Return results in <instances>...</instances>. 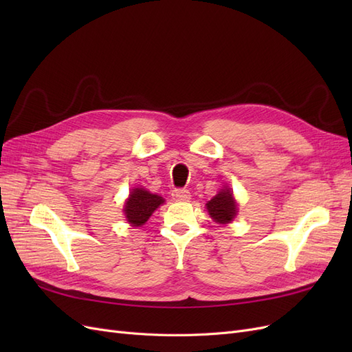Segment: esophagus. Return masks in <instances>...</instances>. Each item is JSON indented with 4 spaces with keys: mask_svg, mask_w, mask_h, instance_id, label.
<instances>
[{
    "mask_svg": "<svg viewBox=\"0 0 352 352\" xmlns=\"http://www.w3.org/2000/svg\"><path fill=\"white\" fill-rule=\"evenodd\" d=\"M172 197L175 201H188L190 198V192L188 189H175Z\"/></svg>",
    "mask_w": 352,
    "mask_h": 352,
    "instance_id": "esophagus-1",
    "label": "esophagus"
}]
</instances>
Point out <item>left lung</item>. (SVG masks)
<instances>
[{"label":"left lung","mask_w":352,"mask_h":352,"mask_svg":"<svg viewBox=\"0 0 352 352\" xmlns=\"http://www.w3.org/2000/svg\"><path fill=\"white\" fill-rule=\"evenodd\" d=\"M207 211L210 217L220 225H228L233 219H235L238 212L236 199L233 198L230 188L225 186L219 190L216 197H212L207 204Z\"/></svg>","instance_id":"obj_1"}]
</instances>
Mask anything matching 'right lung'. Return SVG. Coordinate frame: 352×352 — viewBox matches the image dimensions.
<instances>
[{"label":"right lung","mask_w":352,"mask_h":352,"mask_svg":"<svg viewBox=\"0 0 352 352\" xmlns=\"http://www.w3.org/2000/svg\"><path fill=\"white\" fill-rule=\"evenodd\" d=\"M164 202L163 197L151 194L144 188H135L131 190L129 198L124 202V216L133 228L142 226L150 219L153 212Z\"/></svg>","instance_id":"obj_1"}]
</instances>
